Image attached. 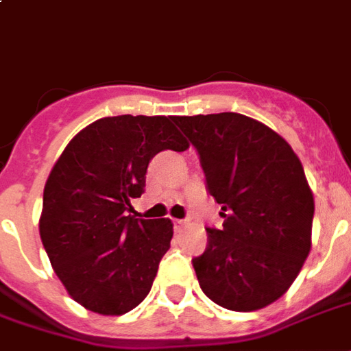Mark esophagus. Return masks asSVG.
Wrapping results in <instances>:
<instances>
[{"mask_svg": "<svg viewBox=\"0 0 351 351\" xmlns=\"http://www.w3.org/2000/svg\"><path fill=\"white\" fill-rule=\"evenodd\" d=\"M173 227H175V232H182L184 221H180V219H175V221H173Z\"/></svg>", "mask_w": 351, "mask_h": 351, "instance_id": "esophagus-1", "label": "esophagus"}]
</instances>
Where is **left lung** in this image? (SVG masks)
Segmentation results:
<instances>
[{"label":"left lung","instance_id":"8db88e82","mask_svg":"<svg viewBox=\"0 0 351 351\" xmlns=\"http://www.w3.org/2000/svg\"><path fill=\"white\" fill-rule=\"evenodd\" d=\"M199 152L223 228L193 258L210 300L238 313L268 307L292 287L313 247L314 197L292 147L240 113L173 117Z\"/></svg>","mask_w":351,"mask_h":351}]
</instances>
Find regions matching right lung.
I'll return each mask as SVG.
<instances>
[{"instance_id":"1","label":"right lung","mask_w":351,"mask_h":351,"mask_svg":"<svg viewBox=\"0 0 351 351\" xmlns=\"http://www.w3.org/2000/svg\"><path fill=\"white\" fill-rule=\"evenodd\" d=\"M189 143L173 117H104L76 134L44 186L40 240L64 290L104 316L136 308L171 247V219L126 215L150 160Z\"/></svg>"}]
</instances>
